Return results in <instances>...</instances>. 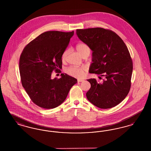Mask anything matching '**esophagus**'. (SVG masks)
<instances>
[{"label": "esophagus", "instance_id": "34e87169", "mask_svg": "<svg viewBox=\"0 0 151 151\" xmlns=\"http://www.w3.org/2000/svg\"><path fill=\"white\" fill-rule=\"evenodd\" d=\"M83 81H84V80H83V79H78V82H82Z\"/></svg>", "mask_w": 151, "mask_h": 151}]
</instances>
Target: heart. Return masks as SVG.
Segmentation results:
<instances>
[{
  "label": "heart",
  "mask_w": 151,
  "mask_h": 151,
  "mask_svg": "<svg viewBox=\"0 0 151 151\" xmlns=\"http://www.w3.org/2000/svg\"><path fill=\"white\" fill-rule=\"evenodd\" d=\"M76 49L79 53L82 55L84 53L87 51L90 52V49L88 47V46L85 43H80L77 45L76 46ZM67 54V51L65 50L63 52L62 54V58L64 59ZM65 72H66L68 75H71L75 78H83L85 74V70L84 68L81 67H70L65 69Z\"/></svg>",
  "instance_id": "b5f03b06"
}]
</instances>
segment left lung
I'll list each match as a JSON object with an SVG mask.
<instances>
[{
	"mask_svg": "<svg viewBox=\"0 0 151 151\" xmlns=\"http://www.w3.org/2000/svg\"><path fill=\"white\" fill-rule=\"evenodd\" d=\"M76 35L92 51L89 72L106 78L102 83L87 80L91 85L87 99L101 109L114 107L126 98L131 87L133 65L127 47L119 36L108 29H77Z\"/></svg>",
	"mask_w": 151,
	"mask_h": 151,
	"instance_id": "8db88e82",
	"label": "left lung"
}]
</instances>
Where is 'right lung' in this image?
Masks as SVG:
<instances>
[{
    "label": "right lung",
    "instance_id": "right-lung-1",
    "mask_svg": "<svg viewBox=\"0 0 151 151\" xmlns=\"http://www.w3.org/2000/svg\"><path fill=\"white\" fill-rule=\"evenodd\" d=\"M74 32L48 31L38 36L24 49L19 68L22 85L38 106L53 109L62 104L77 79L66 73L51 79L54 70L62 68V57Z\"/></svg>",
    "mask_w": 151,
    "mask_h": 151
}]
</instances>
